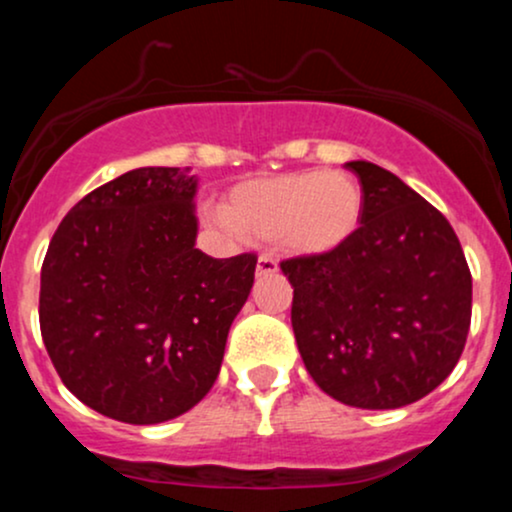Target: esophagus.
<instances>
[{
  "mask_svg": "<svg viewBox=\"0 0 512 512\" xmlns=\"http://www.w3.org/2000/svg\"><path fill=\"white\" fill-rule=\"evenodd\" d=\"M276 272H279V264H276L274 257H269V255L257 257V276L276 274Z\"/></svg>",
  "mask_w": 512,
  "mask_h": 512,
  "instance_id": "1",
  "label": "esophagus"
}]
</instances>
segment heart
I'll return each instance as SVG.
<instances>
[{
  "mask_svg": "<svg viewBox=\"0 0 512 512\" xmlns=\"http://www.w3.org/2000/svg\"><path fill=\"white\" fill-rule=\"evenodd\" d=\"M363 204L356 175L313 168L240 182L226 207H207V221L233 236L272 240L289 255L320 257L356 236Z\"/></svg>",
  "mask_w": 512,
  "mask_h": 512,
  "instance_id": "obj_1",
  "label": "heart"
}]
</instances>
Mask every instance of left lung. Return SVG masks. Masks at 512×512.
<instances>
[{"label": "left lung", "instance_id": "8db88e82", "mask_svg": "<svg viewBox=\"0 0 512 512\" xmlns=\"http://www.w3.org/2000/svg\"><path fill=\"white\" fill-rule=\"evenodd\" d=\"M363 219L344 248L293 257L298 351L322 392L358 409L426 397L460 361L472 320V274L440 211L390 170L349 161Z\"/></svg>", "mask_w": 512, "mask_h": 512}]
</instances>
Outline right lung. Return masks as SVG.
<instances>
[{
    "label": "right lung",
    "mask_w": 512,
    "mask_h": 512,
    "mask_svg": "<svg viewBox=\"0 0 512 512\" xmlns=\"http://www.w3.org/2000/svg\"><path fill=\"white\" fill-rule=\"evenodd\" d=\"M197 175L134 168L76 202L40 272V332L74 397L122 424L190 411L221 370L257 257L195 248Z\"/></svg>",
    "instance_id": "add662e5"
}]
</instances>
